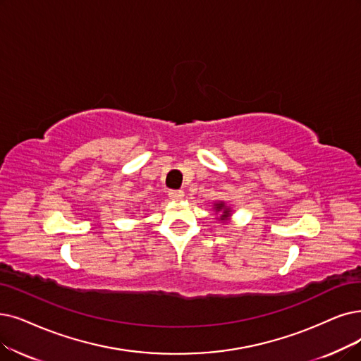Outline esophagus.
<instances>
[{"instance_id": "esophagus-1", "label": "esophagus", "mask_w": 361, "mask_h": 361, "mask_svg": "<svg viewBox=\"0 0 361 361\" xmlns=\"http://www.w3.org/2000/svg\"><path fill=\"white\" fill-rule=\"evenodd\" d=\"M169 198L173 201H179L183 198V191H169Z\"/></svg>"}]
</instances>
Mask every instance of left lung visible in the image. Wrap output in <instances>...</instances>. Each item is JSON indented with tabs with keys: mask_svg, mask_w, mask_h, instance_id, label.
Segmentation results:
<instances>
[{
	"mask_svg": "<svg viewBox=\"0 0 361 361\" xmlns=\"http://www.w3.org/2000/svg\"><path fill=\"white\" fill-rule=\"evenodd\" d=\"M213 210H214V214H219L218 219L221 224H226L231 221V216H233V209H231V206H228L225 201H214L213 203Z\"/></svg>",
	"mask_w": 361,
	"mask_h": 361,
	"instance_id": "left-lung-1",
	"label": "left lung"
}]
</instances>
